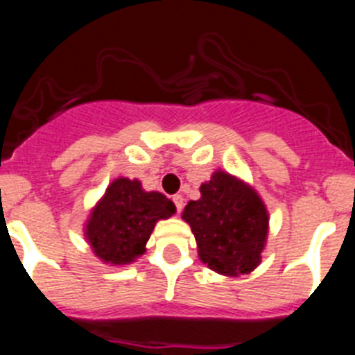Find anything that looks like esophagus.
Returning a JSON list of instances; mask_svg holds the SVG:
<instances>
[{"mask_svg":"<svg viewBox=\"0 0 355 355\" xmlns=\"http://www.w3.org/2000/svg\"><path fill=\"white\" fill-rule=\"evenodd\" d=\"M172 200H174L175 209H178V213H180L181 209H183V205H184V199H183V196H180V193H178V196H174V197H172Z\"/></svg>","mask_w":355,"mask_h":355,"instance_id":"obj_1","label":"esophagus"}]
</instances>
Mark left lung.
<instances>
[{"instance_id": "left-lung-1", "label": "left lung", "mask_w": 355, "mask_h": 355, "mask_svg": "<svg viewBox=\"0 0 355 355\" xmlns=\"http://www.w3.org/2000/svg\"><path fill=\"white\" fill-rule=\"evenodd\" d=\"M200 199L184 206L181 218L190 225L199 259L225 277L256 270L268 238V209L247 181L216 168L200 184Z\"/></svg>"}]
</instances>
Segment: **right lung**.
<instances>
[{"label": "right lung", "instance_id": "obj_1", "mask_svg": "<svg viewBox=\"0 0 355 355\" xmlns=\"http://www.w3.org/2000/svg\"><path fill=\"white\" fill-rule=\"evenodd\" d=\"M174 213V202L162 192H147L139 180L121 175L90 209L83 225L85 241L105 265H131L146 254L156 222Z\"/></svg>", "mask_w": 355, "mask_h": 355}]
</instances>
